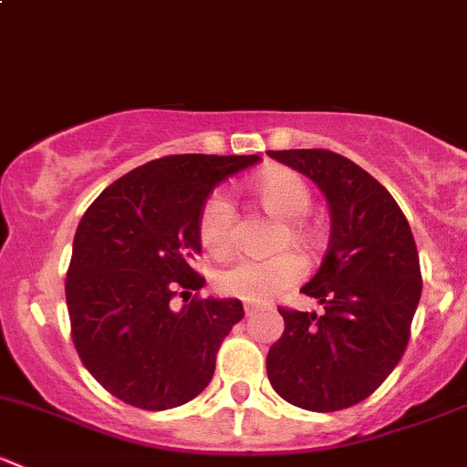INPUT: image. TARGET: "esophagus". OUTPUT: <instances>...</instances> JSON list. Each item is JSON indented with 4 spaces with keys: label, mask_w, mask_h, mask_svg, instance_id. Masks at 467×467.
<instances>
[{
    "label": "esophagus",
    "mask_w": 467,
    "mask_h": 467,
    "mask_svg": "<svg viewBox=\"0 0 467 467\" xmlns=\"http://www.w3.org/2000/svg\"><path fill=\"white\" fill-rule=\"evenodd\" d=\"M244 312H246V317H253L255 312H260V307L257 305H244Z\"/></svg>",
    "instance_id": "1"
}]
</instances>
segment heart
<instances>
[{
	"mask_svg": "<svg viewBox=\"0 0 467 467\" xmlns=\"http://www.w3.org/2000/svg\"><path fill=\"white\" fill-rule=\"evenodd\" d=\"M257 203L268 214L285 221L289 239L305 253H317L323 246L321 230L303 219L312 207V190L300 173L291 169H273L253 185ZM201 244L212 255H223L233 246L234 210L223 194H212L201 207L199 221ZM303 275V264L296 255H277L271 260H239L216 273L221 294L248 303H264L271 296L289 289Z\"/></svg>",
	"mask_w": 467,
	"mask_h": 467,
	"instance_id": "obj_1",
	"label": "heart"
}]
</instances>
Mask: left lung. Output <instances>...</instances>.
Masks as SVG:
<instances>
[{
  "mask_svg": "<svg viewBox=\"0 0 467 467\" xmlns=\"http://www.w3.org/2000/svg\"><path fill=\"white\" fill-rule=\"evenodd\" d=\"M312 178L329 203L332 234L303 294L323 314L277 307L285 332L266 357L280 398L307 411H341L373 395L407 350L422 291L411 228L368 171L327 149L268 150Z\"/></svg>",
  "mask_w": 467,
  "mask_h": 467,
  "instance_id": "left-lung-1",
  "label": "left lung"
}]
</instances>
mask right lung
Wrapping results in <instances>:
<instances>
[{
    "label": "right lung",
    "instance_id": "add662e5",
    "mask_svg": "<svg viewBox=\"0 0 467 467\" xmlns=\"http://www.w3.org/2000/svg\"><path fill=\"white\" fill-rule=\"evenodd\" d=\"M255 162L260 155H164L108 185L83 214L65 280L72 341L121 402L164 411L210 384L244 305L199 296L196 221L221 181Z\"/></svg>",
    "mask_w": 467,
    "mask_h": 467
}]
</instances>
